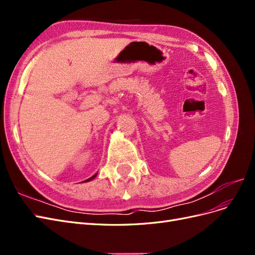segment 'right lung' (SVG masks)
<instances>
[{
	"label": "right lung",
	"mask_w": 255,
	"mask_h": 255,
	"mask_svg": "<svg viewBox=\"0 0 255 255\" xmlns=\"http://www.w3.org/2000/svg\"><path fill=\"white\" fill-rule=\"evenodd\" d=\"M96 176H97V173H96V174H95V175H92V176H91V177H89V179H88V180H86V181H84V182H89V181H91V180H94V179H95V177H96Z\"/></svg>",
	"instance_id": "add662e5"
}]
</instances>
